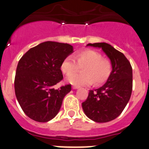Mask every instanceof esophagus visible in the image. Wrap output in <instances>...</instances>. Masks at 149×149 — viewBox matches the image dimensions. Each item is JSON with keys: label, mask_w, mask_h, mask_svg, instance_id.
<instances>
[{"label": "esophagus", "mask_w": 149, "mask_h": 149, "mask_svg": "<svg viewBox=\"0 0 149 149\" xmlns=\"http://www.w3.org/2000/svg\"><path fill=\"white\" fill-rule=\"evenodd\" d=\"M78 88H79V87L78 86H72V89H74V90H76V89H78Z\"/></svg>", "instance_id": "1"}]
</instances>
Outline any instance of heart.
<instances>
[{
    "mask_svg": "<svg viewBox=\"0 0 149 149\" xmlns=\"http://www.w3.org/2000/svg\"><path fill=\"white\" fill-rule=\"evenodd\" d=\"M80 67H83V73L71 74ZM61 70L64 74H70L67 77L69 83L77 86L90 85L93 80L97 84L107 80L111 72V64L98 51L85 50L78 53L74 58L72 56L66 57Z\"/></svg>",
    "mask_w": 149,
    "mask_h": 149,
    "instance_id": "obj_1",
    "label": "heart"
}]
</instances>
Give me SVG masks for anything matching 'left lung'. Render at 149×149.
I'll use <instances>...</instances> for the list:
<instances>
[{
  "instance_id": "obj_1",
  "label": "left lung",
  "mask_w": 149,
  "mask_h": 149,
  "mask_svg": "<svg viewBox=\"0 0 149 149\" xmlns=\"http://www.w3.org/2000/svg\"><path fill=\"white\" fill-rule=\"evenodd\" d=\"M87 46L101 48L111 61V70L106 83L90 91L82 104L85 115L95 123H107L120 115L127 104L132 89V70L125 56L106 42Z\"/></svg>"
}]
</instances>
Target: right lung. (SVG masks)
<instances>
[{
  "instance_id": "right-lung-1",
  "label": "right lung",
  "mask_w": 149,
  "mask_h": 149,
  "mask_svg": "<svg viewBox=\"0 0 149 149\" xmlns=\"http://www.w3.org/2000/svg\"><path fill=\"white\" fill-rule=\"evenodd\" d=\"M74 52L72 45L47 41L30 48L19 60L14 89L17 101L27 117L47 123L59 111L71 85L55 89L63 79L61 64Z\"/></svg>"
}]
</instances>
